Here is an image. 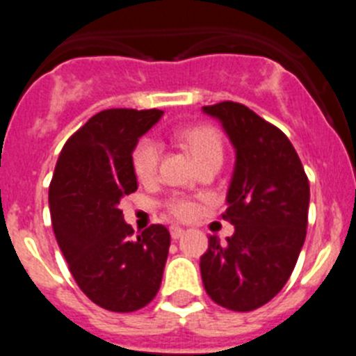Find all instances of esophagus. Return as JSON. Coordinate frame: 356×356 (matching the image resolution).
I'll list each match as a JSON object with an SVG mask.
<instances>
[{
  "instance_id": "obj_1",
  "label": "esophagus",
  "mask_w": 356,
  "mask_h": 356,
  "mask_svg": "<svg viewBox=\"0 0 356 356\" xmlns=\"http://www.w3.org/2000/svg\"><path fill=\"white\" fill-rule=\"evenodd\" d=\"M169 232H171V238H180L181 235L185 234V229L184 228H180V226H171V228H169Z\"/></svg>"
}]
</instances>
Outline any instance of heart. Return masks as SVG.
<instances>
[{
	"label": "heart",
	"mask_w": 356,
	"mask_h": 356,
	"mask_svg": "<svg viewBox=\"0 0 356 356\" xmlns=\"http://www.w3.org/2000/svg\"><path fill=\"white\" fill-rule=\"evenodd\" d=\"M180 143L191 151V155L197 162V165L209 162V160L222 159V143L221 137L212 127L197 124V127L185 128L178 134ZM160 160V144L151 137H144L135 146L131 162H134V171L140 180H151L155 176ZM169 209L172 213L180 217H187L193 212V205L184 200H172L169 203Z\"/></svg>",
	"instance_id": "1"
}]
</instances>
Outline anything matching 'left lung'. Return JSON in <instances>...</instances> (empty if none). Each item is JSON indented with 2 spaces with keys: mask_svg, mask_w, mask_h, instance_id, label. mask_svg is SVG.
Returning a JSON list of instances; mask_svg holds the SVG:
<instances>
[{
  "mask_svg": "<svg viewBox=\"0 0 356 356\" xmlns=\"http://www.w3.org/2000/svg\"><path fill=\"white\" fill-rule=\"evenodd\" d=\"M235 149L225 219L226 244L212 235L200 269L207 294L221 307L250 312L287 284L307 237L310 185L291 140L241 103L203 106Z\"/></svg>",
  "mask_w": 356,
  "mask_h": 356,
  "instance_id": "1",
  "label": "left lung"
}]
</instances>
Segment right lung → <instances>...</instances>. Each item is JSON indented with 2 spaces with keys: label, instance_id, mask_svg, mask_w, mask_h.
Wrapping results in <instances>:
<instances>
[{
  "label": "right lung",
  "instance_id": "right-lung-1",
  "mask_svg": "<svg viewBox=\"0 0 356 356\" xmlns=\"http://www.w3.org/2000/svg\"><path fill=\"white\" fill-rule=\"evenodd\" d=\"M162 110H103L62 147L49 185L56 242L83 294L112 312H135L159 292L171 235L151 225L134 238L119 203L137 191L131 155Z\"/></svg>",
  "mask_w": 356,
  "mask_h": 356
}]
</instances>
